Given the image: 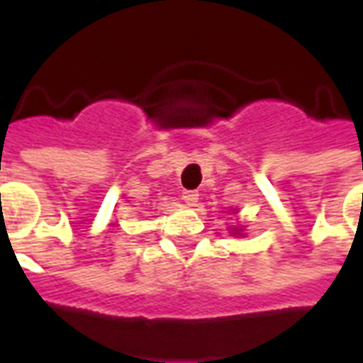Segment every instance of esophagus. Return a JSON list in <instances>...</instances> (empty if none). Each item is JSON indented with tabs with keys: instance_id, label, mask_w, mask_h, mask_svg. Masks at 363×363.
Wrapping results in <instances>:
<instances>
[{
	"instance_id": "esophagus-1",
	"label": "esophagus",
	"mask_w": 363,
	"mask_h": 363,
	"mask_svg": "<svg viewBox=\"0 0 363 363\" xmlns=\"http://www.w3.org/2000/svg\"><path fill=\"white\" fill-rule=\"evenodd\" d=\"M182 200L186 201L188 206H196L198 200H200V194L194 192V190H184V192H182Z\"/></svg>"
}]
</instances>
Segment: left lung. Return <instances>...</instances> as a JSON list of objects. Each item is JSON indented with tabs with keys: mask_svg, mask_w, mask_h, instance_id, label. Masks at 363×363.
Instances as JSON below:
<instances>
[{
	"mask_svg": "<svg viewBox=\"0 0 363 363\" xmlns=\"http://www.w3.org/2000/svg\"><path fill=\"white\" fill-rule=\"evenodd\" d=\"M232 234H240V230L236 228V230H232Z\"/></svg>",
	"mask_w": 363,
	"mask_h": 363,
	"instance_id": "1",
	"label": "left lung"
}]
</instances>
